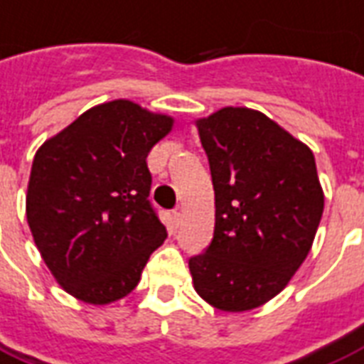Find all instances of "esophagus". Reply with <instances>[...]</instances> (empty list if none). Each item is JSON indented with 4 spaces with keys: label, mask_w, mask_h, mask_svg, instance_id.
I'll list each match as a JSON object with an SVG mask.
<instances>
[{
    "label": "esophagus",
    "mask_w": 364,
    "mask_h": 364,
    "mask_svg": "<svg viewBox=\"0 0 364 364\" xmlns=\"http://www.w3.org/2000/svg\"><path fill=\"white\" fill-rule=\"evenodd\" d=\"M172 223H174V226H180V223H182V211L180 209L172 211Z\"/></svg>",
    "instance_id": "34e87169"
}]
</instances>
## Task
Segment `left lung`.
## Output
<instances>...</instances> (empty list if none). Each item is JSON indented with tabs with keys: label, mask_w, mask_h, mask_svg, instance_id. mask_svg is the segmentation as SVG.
Masks as SVG:
<instances>
[{
	"label": "left lung",
	"mask_w": 364,
	"mask_h": 364,
	"mask_svg": "<svg viewBox=\"0 0 364 364\" xmlns=\"http://www.w3.org/2000/svg\"><path fill=\"white\" fill-rule=\"evenodd\" d=\"M215 188V234L190 259L193 288L242 313L278 296L311 251L324 209L315 155L261 111L224 107L199 119Z\"/></svg>",
	"instance_id": "left-lung-1"
}]
</instances>
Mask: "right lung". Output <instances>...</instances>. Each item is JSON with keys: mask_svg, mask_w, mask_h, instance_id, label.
Instances as JSON below:
<instances>
[{"mask_svg": "<svg viewBox=\"0 0 364 364\" xmlns=\"http://www.w3.org/2000/svg\"><path fill=\"white\" fill-rule=\"evenodd\" d=\"M168 114L128 100L101 103L34 155L26 220L65 291L92 305L128 296L166 237L149 203L147 153L172 130Z\"/></svg>", "mask_w": 364, "mask_h": 364, "instance_id": "obj_1", "label": "right lung"}]
</instances>
